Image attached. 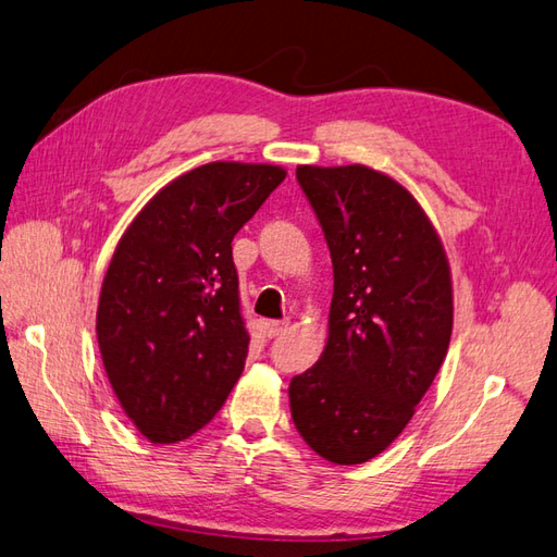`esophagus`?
Wrapping results in <instances>:
<instances>
[{"mask_svg":"<svg viewBox=\"0 0 557 557\" xmlns=\"http://www.w3.org/2000/svg\"><path fill=\"white\" fill-rule=\"evenodd\" d=\"M288 321H269L267 323V337H278V335H283L285 330H288Z\"/></svg>","mask_w":557,"mask_h":557,"instance_id":"esophagus-1","label":"esophagus"}]
</instances>
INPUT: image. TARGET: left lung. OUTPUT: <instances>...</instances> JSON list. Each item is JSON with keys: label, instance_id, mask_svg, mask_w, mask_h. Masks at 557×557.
Returning a JSON list of instances; mask_svg holds the SVG:
<instances>
[{"label": "left lung", "instance_id": "8db88e82", "mask_svg": "<svg viewBox=\"0 0 557 557\" xmlns=\"http://www.w3.org/2000/svg\"><path fill=\"white\" fill-rule=\"evenodd\" d=\"M335 290L319 363L290 380L293 422L323 459L363 463L408 426L447 356L453 276L438 232L394 177L297 166Z\"/></svg>", "mask_w": 557, "mask_h": 557}]
</instances>
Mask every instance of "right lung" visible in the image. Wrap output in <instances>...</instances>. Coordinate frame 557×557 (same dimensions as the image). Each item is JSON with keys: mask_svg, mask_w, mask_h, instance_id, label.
<instances>
[{"mask_svg": "<svg viewBox=\"0 0 557 557\" xmlns=\"http://www.w3.org/2000/svg\"><path fill=\"white\" fill-rule=\"evenodd\" d=\"M283 180L269 163H206L159 189L119 238L96 333L114 396L147 441L189 438L242 377L250 337L232 242Z\"/></svg>", "mask_w": 557, "mask_h": 557, "instance_id": "obj_1", "label": "right lung"}]
</instances>
